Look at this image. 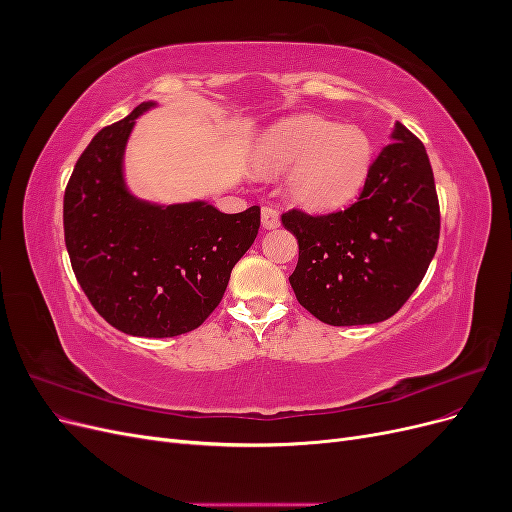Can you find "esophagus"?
<instances>
[{
  "label": "esophagus",
  "instance_id": "1",
  "mask_svg": "<svg viewBox=\"0 0 512 512\" xmlns=\"http://www.w3.org/2000/svg\"><path fill=\"white\" fill-rule=\"evenodd\" d=\"M280 226V213H277L273 207H262V228H277Z\"/></svg>",
  "mask_w": 512,
  "mask_h": 512
}]
</instances>
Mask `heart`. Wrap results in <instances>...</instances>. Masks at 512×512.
I'll return each mask as SVG.
<instances>
[{
    "label": "heart",
    "instance_id": "1",
    "mask_svg": "<svg viewBox=\"0 0 512 512\" xmlns=\"http://www.w3.org/2000/svg\"><path fill=\"white\" fill-rule=\"evenodd\" d=\"M376 149L365 130L316 115L292 117L258 138L254 166L286 175V194L309 213H333L354 203L374 168Z\"/></svg>",
    "mask_w": 512,
    "mask_h": 512
}]
</instances>
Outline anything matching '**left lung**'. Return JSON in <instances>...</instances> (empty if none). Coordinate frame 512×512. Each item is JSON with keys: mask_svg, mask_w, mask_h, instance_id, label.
I'll list each match as a JSON object with an SVG mask.
<instances>
[{"mask_svg": "<svg viewBox=\"0 0 512 512\" xmlns=\"http://www.w3.org/2000/svg\"><path fill=\"white\" fill-rule=\"evenodd\" d=\"M352 207L312 218L282 215L299 239L290 286L299 303L333 327L391 318L436 256L440 207L423 143L397 121Z\"/></svg>", "mask_w": 512, "mask_h": 512, "instance_id": "left-lung-1", "label": "left lung"}]
</instances>
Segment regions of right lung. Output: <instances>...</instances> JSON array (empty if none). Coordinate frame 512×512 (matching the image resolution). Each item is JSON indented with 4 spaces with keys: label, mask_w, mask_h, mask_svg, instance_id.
Returning a JSON list of instances; mask_svg holds the SVG:
<instances>
[{
    "label": "right lung",
    "mask_w": 512,
    "mask_h": 512,
    "mask_svg": "<svg viewBox=\"0 0 512 512\" xmlns=\"http://www.w3.org/2000/svg\"><path fill=\"white\" fill-rule=\"evenodd\" d=\"M138 104L100 130L74 166L64 196V235L76 280L96 312L134 337L198 329L224 297L230 271L250 250L260 207L224 213L205 198L153 203L126 179Z\"/></svg>",
    "instance_id": "1"
}]
</instances>
